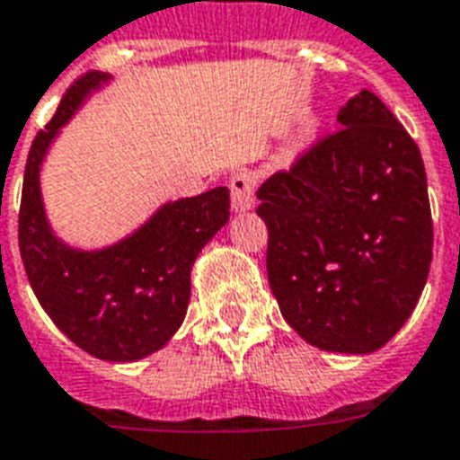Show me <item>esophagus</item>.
Returning <instances> with one entry per match:
<instances>
[{"label":"esophagus","instance_id":"1","mask_svg":"<svg viewBox=\"0 0 460 460\" xmlns=\"http://www.w3.org/2000/svg\"><path fill=\"white\" fill-rule=\"evenodd\" d=\"M231 207L234 212H248L255 202V178L251 171H238L231 175Z\"/></svg>","mask_w":460,"mask_h":460}]
</instances>
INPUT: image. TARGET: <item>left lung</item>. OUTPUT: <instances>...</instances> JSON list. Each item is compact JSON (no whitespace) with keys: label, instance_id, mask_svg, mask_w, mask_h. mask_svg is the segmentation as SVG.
Here are the masks:
<instances>
[{"label":"left lung","instance_id":"obj_1","mask_svg":"<svg viewBox=\"0 0 460 460\" xmlns=\"http://www.w3.org/2000/svg\"><path fill=\"white\" fill-rule=\"evenodd\" d=\"M340 129L258 188L268 279L285 321L325 352L369 355L401 331L427 285L432 212L420 149L362 89Z\"/></svg>","mask_w":460,"mask_h":460}]
</instances>
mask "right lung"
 I'll list each match as a JSON object with an SVG mask.
<instances>
[{
    "label": "right lung",
    "mask_w": 460,
    "mask_h": 460,
    "mask_svg": "<svg viewBox=\"0 0 460 460\" xmlns=\"http://www.w3.org/2000/svg\"><path fill=\"white\" fill-rule=\"evenodd\" d=\"M111 79L108 72L76 79L33 139L21 192L19 248L35 296L66 338L105 362H137L166 347L183 323L192 265L229 222V188L168 199L128 236L101 248H79L58 236L40 190L43 164L62 128Z\"/></svg>",
    "instance_id": "right-lung-1"
}]
</instances>
